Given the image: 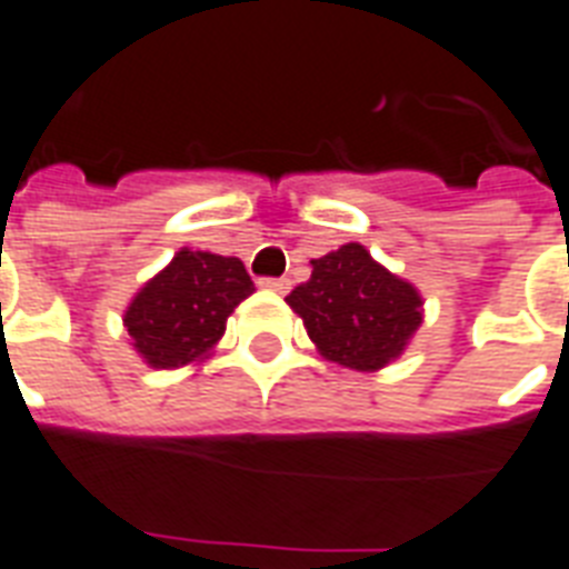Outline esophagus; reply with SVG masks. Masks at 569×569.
<instances>
[{
	"label": "esophagus",
	"instance_id": "esophagus-1",
	"mask_svg": "<svg viewBox=\"0 0 569 569\" xmlns=\"http://www.w3.org/2000/svg\"><path fill=\"white\" fill-rule=\"evenodd\" d=\"M263 290H272V293H288L290 281L288 279H261L258 281Z\"/></svg>",
	"mask_w": 569,
	"mask_h": 569
}]
</instances>
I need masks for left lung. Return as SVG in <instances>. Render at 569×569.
<instances>
[{
    "instance_id": "8db88e82",
    "label": "left lung",
    "mask_w": 569,
    "mask_h": 569,
    "mask_svg": "<svg viewBox=\"0 0 569 569\" xmlns=\"http://www.w3.org/2000/svg\"><path fill=\"white\" fill-rule=\"evenodd\" d=\"M311 267V279L290 290L288 306L320 356L358 372L397 361L422 322V297L411 281L372 261L361 243H343Z\"/></svg>"
}]
</instances>
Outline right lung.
Listing matches in <instances>:
<instances>
[{
    "label": "right lung",
    "mask_w": 569,
    "mask_h": 569,
    "mask_svg": "<svg viewBox=\"0 0 569 569\" xmlns=\"http://www.w3.org/2000/svg\"><path fill=\"white\" fill-rule=\"evenodd\" d=\"M252 290L256 284L240 258L184 247L134 293L122 326L149 367L176 370L211 356L229 313Z\"/></svg>",
    "instance_id": "right-lung-1"
}]
</instances>
